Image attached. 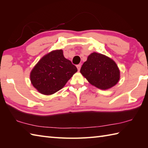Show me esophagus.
Wrapping results in <instances>:
<instances>
[{
	"instance_id": "1",
	"label": "esophagus",
	"mask_w": 148,
	"mask_h": 148,
	"mask_svg": "<svg viewBox=\"0 0 148 148\" xmlns=\"http://www.w3.org/2000/svg\"><path fill=\"white\" fill-rule=\"evenodd\" d=\"M81 64H78V65H77V69H78V71H79L80 70V69H81Z\"/></svg>"
}]
</instances>
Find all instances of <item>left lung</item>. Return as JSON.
Instances as JSON below:
<instances>
[{
	"label": "left lung",
	"mask_w": 148,
	"mask_h": 148,
	"mask_svg": "<svg viewBox=\"0 0 148 148\" xmlns=\"http://www.w3.org/2000/svg\"><path fill=\"white\" fill-rule=\"evenodd\" d=\"M80 72L92 85L103 90L115 86L120 78V71L116 62L95 52L88 56Z\"/></svg>",
	"instance_id": "left-lung-1"
}]
</instances>
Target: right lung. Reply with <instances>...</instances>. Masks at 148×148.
<instances>
[{
  "mask_svg": "<svg viewBox=\"0 0 148 148\" xmlns=\"http://www.w3.org/2000/svg\"><path fill=\"white\" fill-rule=\"evenodd\" d=\"M77 71L76 66L64 57L62 49L53 50L34 66L30 72V81L39 93L49 95L63 88Z\"/></svg>",
  "mask_w": 148,
  "mask_h": 148,
  "instance_id": "obj_1",
  "label": "right lung"
}]
</instances>
